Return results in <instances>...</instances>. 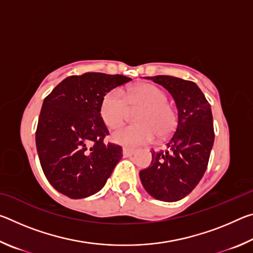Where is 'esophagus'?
Masks as SVG:
<instances>
[{
	"instance_id": "obj_1",
	"label": "esophagus",
	"mask_w": 253,
	"mask_h": 253,
	"mask_svg": "<svg viewBox=\"0 0 253 253\" xmlns=\"http://www.w3.org/2000/svg\"><path fill=\"white\" fill-rule=\"evenodd\" d=\"M134 153H135V149H132V148H128V147H124L123 148V155L125 156V157L131 156Z\"/></svg>"
}]
</instances>
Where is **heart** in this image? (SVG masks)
Masks as SVG:
<instances>
[{
    "label": "heart",
    "mask_w": 253,
    "mask_h": 253,
    "mask_svg": "<svg viewBox=\"0 0 253 253\" xmlns=\"http://www.w3.org/2000/svg\"><path fill=\"white\" fill-rule=\"evenodd\" d=\"M166 93L152 84H142L128 88L125 92L111 89L100 102L102 122L110 128L125 121L128 107L140 108L136 116V125L117 128L111 134L113 142L125 146H139L151 143L155 135L164 138L174 130L176 115L169 104Z\"/></svg>",
    "instance_id": "heart-1"
}]
</instances>
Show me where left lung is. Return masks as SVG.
<instances>
[{"instance_id": "1", "label": "left lung", "mask_w": 253, "mask_h": 253, "mask_svg": "<svg viewBox=\"0 0 253 253\" xmlns=\"http://www.w3.org/2000/svg\"><path fill=\"white\" fill-rule=\"evenodd\" d=\"M147 79L169 91L178 119L164 149L152 152L151 165L139 172L140 181L153 198L176 202L193 191L207 170L214 143L211 105L193 81L172 76Z\"/></svg>"}]
</instances>
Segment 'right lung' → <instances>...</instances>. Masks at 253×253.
<instances>
[{
    "instance_id": "1",
    "label": "right lung",
    "mask_w": 253,
    "mask_h": 253,
    "mask_svg": "<svg viewBox=\"0 0 253 253\" xmlns=\"http://www.w3.org/2000/svg\"><path fill=\"white\" fill-rule=\"evenodd\" d=\"M130 80L85 72L68 77L44 98L36 131L38 155L46 179L61 194L84 199L97 193L122 160V146L104 143L109 131L100 102Z\"/></svg>"
}]
</instances>
